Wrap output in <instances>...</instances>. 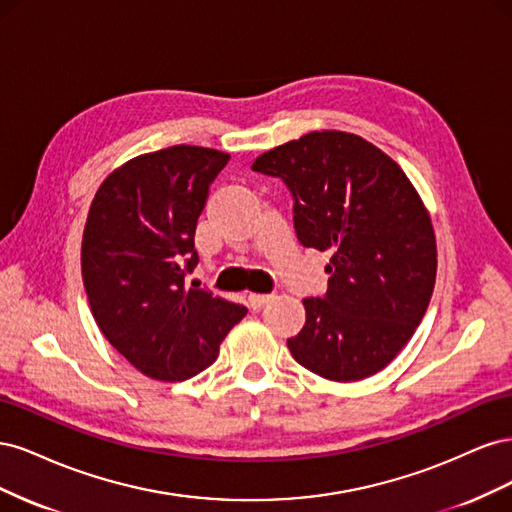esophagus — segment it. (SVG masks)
Instances as JSON below:
<instances>
[{"instance_id":"1","label":"esophagus","mask_w":512,"mask_h":512,"mask_svg":"<svg viewBox=\"0 0 512 512\" xmlns=\"http://www.w3.org/2000/svg\"><path fill=\"white\" fill-rule=\"evenodd\" d=\"M271 299H273V294H260V292L247 294V303H250L252 309H260L262 305H267Z\"/></svg>"}]
</instances>
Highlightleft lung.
Listing matches in <instances>:
<instances>
[{"instance_id":"obj_1","label":"left lung","mask_w":512,"mask_h":512,"mask_svg":"<svg viewBox=\"0 0 512 512\" xmlns=\"http://www.w3.org/2000/svg\"><path fill=\"white\" fill-rule=\"evenodd\" d=\"M282 177L305 247L331 252L327 297L305 299L294 361L333 382L378 374L421 324L436 284L431 215L401 166L365 138L316 130L258 156Z\"/></svg>"}]
</instances>
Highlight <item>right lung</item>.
Instances as JSON below:
<instances>
[{"mask_svg":"<svg viewBox=\"0 0 512 512\" xmlns=\"http://www.w3.org/2000/svg\"><path fill=\"white\" fill-rule=\"evenodd\" d=\"M228 153L175 145L117 166L87 213L81 271L102 335L141 374L188 380L218 359L247 309L185 288L198 262L194 232Z\"/></svg>","mask_w":512,"mask_h":512,"instance_id":"1","label":"right lung"}]
</instances>
